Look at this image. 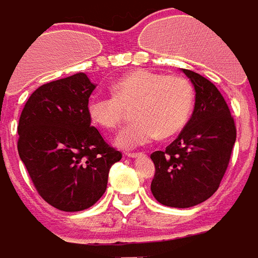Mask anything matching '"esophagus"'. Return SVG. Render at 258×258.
Returning a JSON list of instances; mask_svg holds the SVG:
<instances>
[{
  "instance_id": "1",
  "label": "esophagus",
  "mask_w": 258,
  "mask_h": 258,
  "mask_svg": "<svg viewBox=\"0 0 258 258\" xmlns=\"http://www.w3.org/2000/svg\"><path fill=\"white\" fill-rule=\"evenodd\" d=\"M143 155H145L143 153H128L127 154V157L128 158H141V157H143Z\"/></svg>"
}]
</instances>
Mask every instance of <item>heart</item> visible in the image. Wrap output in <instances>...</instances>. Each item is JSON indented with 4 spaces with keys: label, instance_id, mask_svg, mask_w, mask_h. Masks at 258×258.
Returning <instances> with one entry per match:
<instances>
[{
    "label": "heart",
    "instance_id": "obj_1",
    "mask_svg": "<svg viewBox=\"0 0 258 258\" xmlns=\"http://www.w3.org/2000/svg\"><path fill=\"white\" fill-rule=\"evenodd\" d=\"M112 95L95 93L88 99L91 120L105 130L116 128L133 108L135 120L117 134L115 143L131 150L166 138L183 128L194 105V89L183 76H165L138 70L125 75L111 87Z\"/></svg>",
    "mask_w": 258,
    "mask_h": 258
}]
</instances>
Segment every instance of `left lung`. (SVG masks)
Segmentation results:
<instances>
[{
    "label": "left lung",
    "mask_w": 258,
    "mask_h": 258,
    "mask_svg": "<svg viewBox=\"0 0 258 258\" xmlns=\"http://www.w3.org/2000/svg\"><path fill=\"white\" fill-rule=\"evenodd\" d=\"M196 89L194 111L165 151L151 154V192L170 208H191L217 191L236 142V124L224 96L208 79L182 70Z\"/></svg>",
    "instance_id": "1"
}]
</instances>
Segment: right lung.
<instances>
[{"label":"right lung","mask_w":258,"mask_h":258,"mask_svg":"<svg viewBox=\"0 0 258 258\" xmlns=\"http://www.w3.org/2000/svg\"><path fill=\"white\" fill-rule=\"evenodd\" d=\"M96 86L79 72L38 87L18 121V155L42 200L62 212L91 208L121 159L91 125L87 103Z\"/></svg>","instance_id":"obj_1"}]
</instances>
